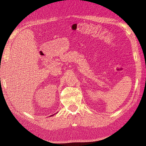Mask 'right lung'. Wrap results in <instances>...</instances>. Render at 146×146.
<instances>
[{"label": "right lung", "mask_w": 146, "mask_h": 146, "mask_svg": "<svg viewBox=\"0 0 146 146\" xmlns=\"http://www.w3.org/2000/svg\"><path fill=\"white\" fill-rule=\"evenodd\" d=\"M53 115H54V114H53ZM53 115H51V116H53Z\"/></svg>", "instance_id": "right-lung-1"}]
</instances>
